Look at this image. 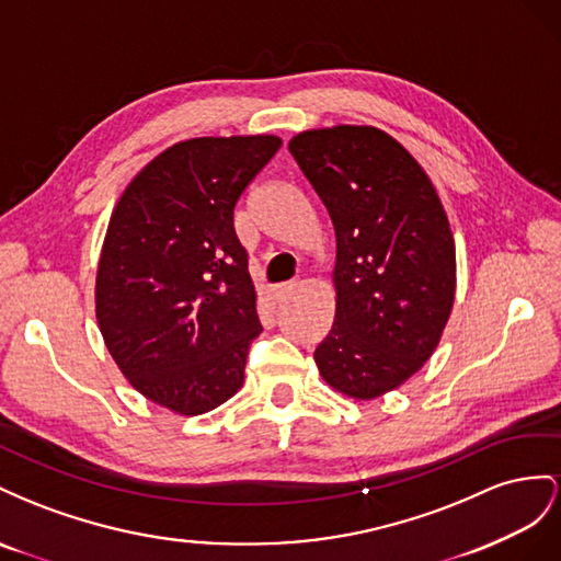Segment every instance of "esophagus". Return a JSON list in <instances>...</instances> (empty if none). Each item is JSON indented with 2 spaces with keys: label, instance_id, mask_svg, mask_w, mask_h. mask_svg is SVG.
<instances>
[{
  "label": "esophagus",
  "instance_id": "esophagus-1",
  "mask_svg": "<svg viewBox=\"0 0 561 561\" xmlns=\"http://www.w3.org/2000/svg\"><path fill=\"white\" fill-rule=\"evenodd\" d=\"M291 291H294V284H277L270 289V298L275 302H282L291 296Z\"/></svg>",
  "mask_w": 561,
  "mask_h": 561
}]
</instances>
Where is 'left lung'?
I'll return each mask as SVG.
<instances>
[{
  "mask_svg": "<svg viewBox=\"0 0 561 561\" xmlns=\"http://www.w3.org/2000/svg\"><path fill=\"white\" fill-rule=\"evenodd\" d=\"M335 232V319L314 362L333 390L376 399L435 352L456 296V244L435 185L376 126L291 138Z\"/></svg>",
  "mask_w": 561,
  "mask_h": 561,
  "instance_id": "obj_1",
  "label": "left lung"
}]
</instances>
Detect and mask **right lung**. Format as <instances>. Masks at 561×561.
I'll use <instances>...</instances> for the list:
<instances>
[{"label":"right lung","instance_id":"add662e5","mask_svg":"<svg viewBox=\"0 0 561 561\" xmlns=\"http://www.w3.org/2000/svg\"><path fill=\"white\" fill-rule=\"evenodd\" d=\"M279 146L277 136L175 142L112 211L95 319L119 371L173 413L211 411L244 382L263 327L234 206Z\"/></svg>","mask_w":561,"mask_h":561}]
</instances>
